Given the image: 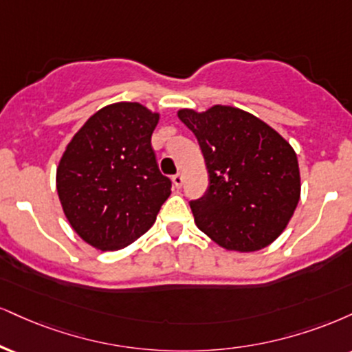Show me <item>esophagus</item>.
<instances>
[{
    "label": "esophagus",
    "mask_w": 352,
    "mask_h": 352,
    "mask_svg": "<svg viewBox=\"0 0 352 352\" xmlns=\"http://www.w3.org/2000/svg\"><path fill=\"white\" fill-rule=\"evenodd\" d=\"M172 182H173V185H175L177 188H180L182 184H184V177H182V173H177V175H173Z\"/></svg>",
    "instance_id": "obj_1"
}]
</instances>
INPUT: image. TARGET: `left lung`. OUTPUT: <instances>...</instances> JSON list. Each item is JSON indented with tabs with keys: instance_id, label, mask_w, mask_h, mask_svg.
Here are the masks:
<instances>
[{
	"instance_id": "8db88e82",
	"label": "left lung",
	"mask_w": 352,
	"mask_h": 352,
	"mask_svg": "<svg viewBox=\"0 0 352 352\" xmlns=\"http://www.w3.org/2000/svg\"><path fill=\"white\" fill-rule=\"evenodd\" d=\"M177 116L195 134L208 168V190L190 201L198 230L228 251L254 252L274 243L300 200L294 147L234 107L184 108Z\"/></svg>"
}]
</instances>
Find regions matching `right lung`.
Segmentation results:
<instances>
[{
	"mask_svg": "<svg viewBox=\"0 0 352 352\" xmlns=\"http://www.w3.org/2000/svg\"><path fill=\"white\" fill-rule=\"evenodd\" d=\"M159 113L141 103L101 108L67 144L57 167V193L70 226L93 248L118 251L154 224L170 197L151 138Z\"/></svg>",
	"mask_w": 352,
	"mask_h": 352,
	"instance_id": "obj_1",
	"label": "right lung"
}]
</instances>
